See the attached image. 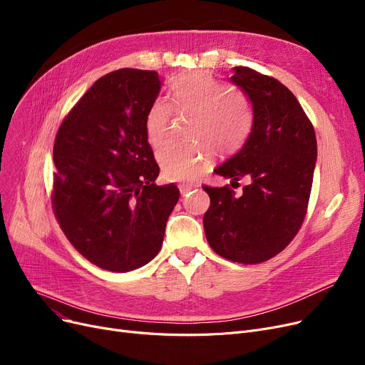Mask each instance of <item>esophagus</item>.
Returning <instances> with one entry per match:
<instances>
[{"mask_svg":"<svg viewBox=\"0 0 365 365\" xmlns=\"http://www.w3.org/2000/svg\"><path fill=\"white\" fill-rule=\"evenodd\" d=\"M195 187H197L195 183H180L179 185V190H180L182 195H186L187 192H190V190L195 189Z\"/></svg>","mask_w":365,"mask_h":365,"instance_id":"obj_1","label":"esophagus"}]
</instances>
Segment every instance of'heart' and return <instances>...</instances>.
<instances>
[{"label": "heart", "mask_w": 365, "mask_h": 365, "mask_svg": "<svg viewBox=\"0 0 365 365\" xmlns=\"http://www.w3.org/2000/svg\"><path fill=\"white\" fill-rule=\"evenodd\" d=\"M173 109L194 117L187 136L194 140L170 142L158 152V163L168 180L192 179L208 165L213 152L219 157L237 153L253 127V106L241 90L208 73H190L171 84V105L157 99L146 113L145 131L152 148H160L167 136Z\"/></svg>", "instance_id": "1"}]
</instances>
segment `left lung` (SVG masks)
I'll return each mask as SVG.
<instances>
[{"label":"left lung","mask_w":365,"mask_h":365,"mask_svg":"<svg viewBox=\"0 0 365 365\" xmlns=\"http://www.w3.org/2000/svg\"><path fill=\"white\" fill-rule=\"evenodd\" d=\"M231 81L253 105V127L217 175L247 179L242 194L229 185L202 186L210 197L204 231L213 250L232 262L256 264L272 259L292 242L308 212L317 138L296 96L269 75L234 68Z\"/></svg>","instance_id":"8db88e82"}]
</instances>
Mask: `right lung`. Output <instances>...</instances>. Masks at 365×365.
<instances>
[{
	"label": "right lung",
	"instance_id": "right-lung-1",
	"mask_svg": "<svg viewBox=\"0 0 365 365\" xmlns=\"http://www.w3.org/2000/svg\"><path fill=\"white\" fill-rule=\"evenodd\" d=\"M160 88L155 71L109 72L56 134L54 216L75 250L110 272L138 269L158 255L180 195L176 185H155L160 167L145 131Z\"/></svg>",
	"mask_w": 365,
	"mask_h": 365
}]
</instances>
